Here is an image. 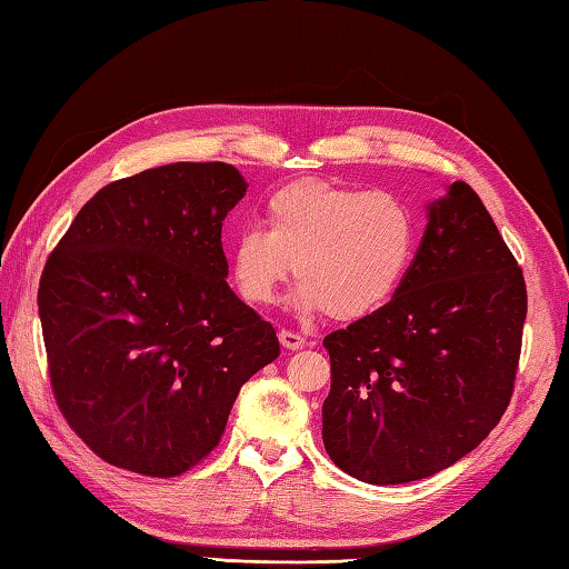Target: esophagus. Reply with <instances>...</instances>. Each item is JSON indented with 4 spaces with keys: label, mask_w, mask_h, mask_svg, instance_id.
Here are the masks:
<instances>
[{
    "label": "esophagus",
    "mask_w": 569,
    "mask_h": 569,
    "mask_svg": "<svg viewBox=\"0 0 569 569\" xmlns=\"http://www.w3.org/2000/svg\"><path fill=\"white\" fill-rule=\"evenodd\" d=\"M278 342H281L283 349H303L306 337L293 332V330H278Z\"/></svg>",
    "instance_id": "obj_1"
}]
</instances>
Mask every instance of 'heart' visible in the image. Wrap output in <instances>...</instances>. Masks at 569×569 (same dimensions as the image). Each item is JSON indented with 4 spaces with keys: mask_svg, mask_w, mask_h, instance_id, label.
Masks as SVG:
<instances>
[{
    "mask_svg": "<svg viewBox=\"0 0 569 569\" xmlns=\"http://www.w3.org/2000/svg\"><path fill=\"white\" fill-rule=\"evenodd\" d=\"M416 247L418 220L401 196L303 178L271 192L266 229H239L229 278L249 306H269L293 261L298 312L361 320L401 291Z\"/></svg>",
    "mask_w": 569,
    "mask_h": 569,
    "instance_id": "obj_1",
    "label": "heart"
}]
</instances>
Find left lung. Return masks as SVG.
Instances as JSON below:
<instances>
[{
	"instance_id": "8db88e82",
	"label": "left lung",
	"mask_w": 569,
	"mask_h": 569,
	"mask_svg": "<svg viewBox=\"0 0 569 569\" xmlns=\"http://www.w3.org/2000/svg\"><path fill=\"white\" fill-rule=\"evenodd\" d=\"M526 281L485 202L462 180L428 202L401 291L325 337L332 383L322 442L367 485H408L452 467L511 401Z\"/></svg>"
}]
</instances>
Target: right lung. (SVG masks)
Segmentation results:
<instances>
[{
  "label": "right lung",
  "mask_w": 569,
  "mask_h": 569,
  "mask_svg": "<svg viewBox=\"0 0 569 569\" xmlns=\"http://www.w3.org/2000/svg\"><path fill=\"white\" fill-rule=\"evenodd\" d=\"M229 163H168L82 204L48 257L39 316L60 413L104 462L176 477L220 442L237 393L281 352L227 283Z\"/></svg>",
  "instance_id": "right-lung-1"
}]
</instances>
